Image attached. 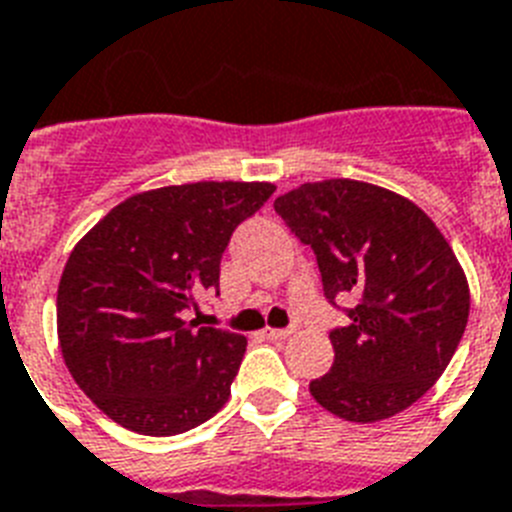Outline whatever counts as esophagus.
<instances>
[{
  "label": "esophagus",
  "instance_id": "34e87169",
  "mask_svg": "<svg viewBox=\"0 0 512 512\" xmlns=\"http://www.w3.org/2000/svg\"><path fill=\"white\" fill-rule=\"evenodd\" d=\"M263 334H265V339H270V342H281V339H286V336L294 334V328H265Z\"/></svg>",
  "mask_w": 512,
  "mask_h": 512
}]
</instances>
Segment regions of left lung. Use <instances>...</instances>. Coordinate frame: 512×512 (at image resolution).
<instances>
[{"label": "left lung", "instance_id": "left-lung-1", "mask_svg": "<svg viewBox=\"0 0 512 512\" xmlns=\"http://www.w3.org/2000/svg\"><path fill=\"white\" fill-rule=\"evenodd\" d=\"M313 249L323 297L347 315L331 328L334 365L310 394L344 421L373 423L421 400L468 323V281L434 220L381 186L331 178L273 202ZM352 298V308H339Z\"/></svg>", "mask_w": 512, "mask_h": 512}]
</instances>
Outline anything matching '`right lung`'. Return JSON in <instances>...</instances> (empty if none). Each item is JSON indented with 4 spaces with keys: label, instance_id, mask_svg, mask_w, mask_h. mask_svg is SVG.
I'll use <instances>...</instances> for the list:
<instances>
[{
    "label": "right lung",
    "instance_id": "add662e5",
    "mask_svg": "<svg viewBox=\"0 0 512 512\" xmlns=\"http://www.w3.org/2000/svg\"><path fill=\"white\" fill-rule=\"evenodd\" d=\"M273 184L199 181L120 202L70 252L57 334L70 376L115 423L173 436L226 405L247 339L186 321L220 289L231 236Z\"/></svg>",
    "mask_w": 512,
    "mask_h": 512
}]
</instances>
